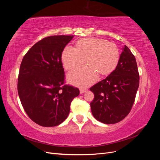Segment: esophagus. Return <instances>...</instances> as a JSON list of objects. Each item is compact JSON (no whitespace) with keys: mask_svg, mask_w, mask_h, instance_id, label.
<instances>
[{"mask_svg":"<svg viewBox=\"0 0 160 160\" xmlns=\"http://www.w3.org/2000/svg\"><path fill=\"white\" fill-rule=\"evenodd\" d=\"M86 91V89H80V93L82 94Z\"/></svg>","mask_w":160,"mask_h":160,"instance_id":"34e87169","label":"esophagus"}]
</instances>
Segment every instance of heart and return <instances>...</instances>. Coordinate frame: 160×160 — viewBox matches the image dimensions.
I'll use <instances>...</instances> for the list:
<instances>
[{"instance_id":"b5f03b06","label":"heart","mask_w":160,"mask_h":160,"mask_svg":"<svg viewBox=\"0 0 160 160\" xmlns=\"http://www.w3.org/2000/svg\"><path fill=\"white\" fill-rule=\"evenodd\" d=\"M119 57L117 45L98 38L77 41L75 48L65 47L61 55L63 66L68 71L79 67L85 60L86 66L72 71L68 76L72 84L81 88L93 84L98 79V75L111 74L117 67Z\"/></svg>"}]
</instances>
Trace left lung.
<instances>
[{
	"label": "left lung",
	"instance_id": "1",
	"mask_svg": "<svg viewBox=\"0 0 160 160\" xmlns=\"http://www.w3.org/2000/svg\"><path fill=\"white\" fill-rule=\"evenodd\" d=\"M139 85L136 60L125 45L116 69L90 88L94 93L90 103L93 117L105 124L121 122L132 109Z\"/></svg>",
	"mask_w": 160,
	"mask_h": 160
}]
</instances>
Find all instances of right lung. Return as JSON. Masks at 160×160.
I'll return each instance as SVG.
<instances>
[{
  "label": "right lung",
  "mask_w": 160,
  "mask_h": 160,
  "mask_svg": "<svg viewBox=\"0 0 160 160\" xmlns=\"http://www.w3.org/2000/svg\"><path fill=\"white\" fill-rule=\"evenodd\" d=\"M73 35L47 37L24 56L18 77V93L29 118L42 127L59 125L68 117L79 90L65 85L62 52Z\"/></svg>",
  "instance_id": "1"
}]
</instances>
